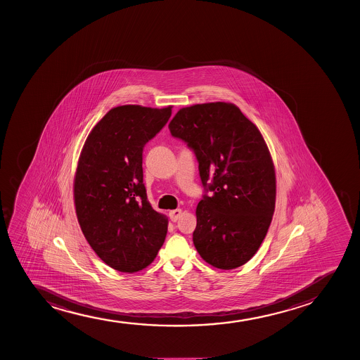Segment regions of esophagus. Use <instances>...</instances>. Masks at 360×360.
Segmentation results:
<instances>
[{
    "instance_id": "34e87169",
    "label": "esophagus",
    "mask_w": 360,
    "mask_h": 360,
    "mask_svg": "<svg viewBox=\"0 0 360 360\" xmlns=\"http://www.w3.org/2000/svg\"><path fill=\"white\" fill-rule=\"evenodd\" d=\"M182 215L181 209H175V210L169 211V217L173 222H176L179 219H180V216Z\"/></svg>"
}]
</instances>
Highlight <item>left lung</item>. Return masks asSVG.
<instances>
[{
  "mask_svg": "<svg viewBox=\"0 0 360 360\" xmlns=\"http://www.w3.org/2000/svg\"><path fill=\"white\" fill-rule=\"evenodd\" d=\"M168 127L193 150L205 190L195 210L197 251L222 270L244 265L268 233L276 198L275 168L259 129L224 102L182 108Z\"/></svg>",
  "mask_w": 360,
  "mask_h": 360,
  "instance_id": "1",
  "label": "left lung"
}]
</instances>
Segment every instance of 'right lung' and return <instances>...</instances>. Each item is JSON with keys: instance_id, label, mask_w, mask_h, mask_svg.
Here are the masks:
<instances>
[{"instance_id": "1", "label": "right lung", "mask_w": 360, "mask_h": 360, "mask_svg": "<svg viewBox=\"0 0 360 360\" xmlns=\"http://www.w3.org/2000/svg\"><path fill=\"white\" fill-rule=\"evenodd\" d=\"M172 115V107L112 108L87 136L75 178L78 222L110 268H146L165 243L168 219L151 207L143 182V149Z\"/></svg>"}]
</instances>
